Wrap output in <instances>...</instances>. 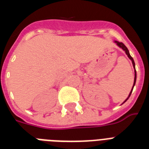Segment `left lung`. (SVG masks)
I'll use <instances>...</instances> for the list:
<instances>
[{"mask_svg":"<svg viewBox=\"0 0 149 149\" xmlns=\"http://www.w3.org/2000/svg\"><path fill=\"white\" fill-rule=\"evenodd\" d=\"M115 43H117V45H118V46H119V47H120V48H121V49H122L125 52V53L127 54V56H128V58H129L130 59L132 60V64H133V66H134V84H133V87H132V91L130 92V94H129V96H128V97H127V99L125 100V102H126V101H127V100L128 99V98H129L130 96H131V93H132V91H133V88H134V85H135V82H136V70H135V64H134V59H133V58H132V56H131V55H130L129 51H128V49H127V48L126 47V46H125V45H124V43L119 42H118V41H115ZM125 102H124V103H125ZM124 103H123V104H124Z\"/></svg>","mask_w":149,"mask_h":149,"instance_id":"obj_1","label":"left lung"}]
</instances>
